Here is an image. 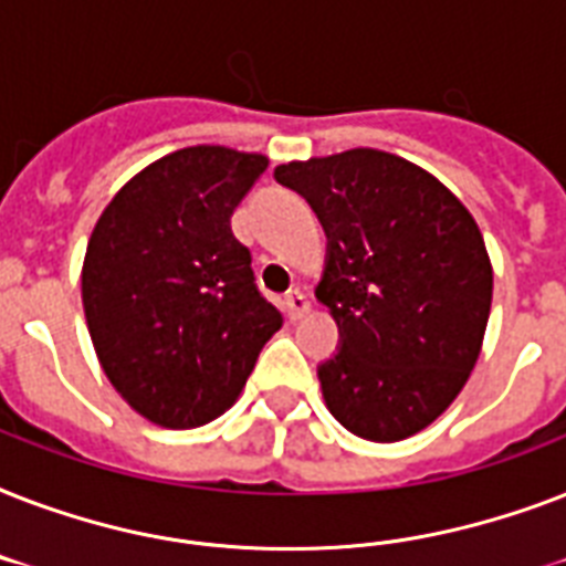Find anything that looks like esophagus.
<instances>
[{
	"instance_id": "34e87169",
	"label": "esophagus",
	"mask_w": 566,
	"mask_h": 566,
	"mask_svg": "<svg viewBox=\"0 0 566 566\" xmlns=\"http://www.w3.org/2000/svg\"><path fill=\"white\" fill-rule=\"evenodd\" d=\"M282 308H284V314H287V319H302L311 311V302L302 291H291L287 296H284Z\"/></svg>"
}]
</instances>
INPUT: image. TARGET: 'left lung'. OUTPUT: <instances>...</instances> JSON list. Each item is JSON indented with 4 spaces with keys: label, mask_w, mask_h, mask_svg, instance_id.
Returning a JSON list of instances; mask_svg holds the SVG:
<instances>
[{
    "label": "left lung",
    "mask_w": 566,
    "mask_h": 566,
    "mask_svg": "<svg viewBox=\"0 0 566 566\" xmlns=\"http://www.w3.org/2000/svg\"><path fill=\"white\" fill-rule=\"evenodd\" d=\"M328 238L317 300L340 328L323 399L373 443L422 431L455 402L482 353L493 266L473 213L417 164L381 149L275 167Z\"/></svg>",
    "instance_id": "left-lung-1"
}]
</instances>
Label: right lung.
I'll use <instances>...</instances> for the list:
<instances>
[{
  "label": "right lung",
  "instance_id": "obj_1",
  "mask_svg": "<svg viewBox=\"0 0 566 566\" xmlns=\"http://www.w3.org/2000/svg\"><path fill=\"white\" fill-rule=\"evenodd\" d=\"M266 164L261 153L188 146L128 179L93 226L87 332L114 390L155 426L196 429L229 411L282 328L231 234Z\"/></svg>",
  "mask_w": 566,
  "mask_h": 566
}]
</instances>
